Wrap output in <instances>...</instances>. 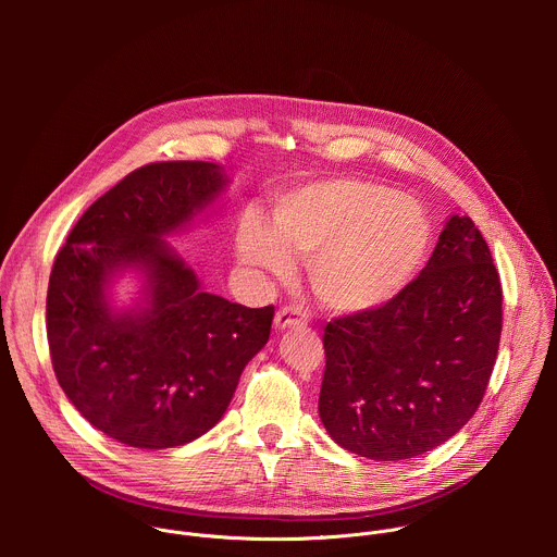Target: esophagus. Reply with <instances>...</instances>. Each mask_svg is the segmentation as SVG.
<instances>
[{"label": "esophagus", "mask_w": 557, "mask_h": 557, "mask_svg": "<svg viewBox=\"0 0 557 557\" xmlns=\"http://www.w3.org/2000/svg\"><path fill=\"white\" fill-rule=\"evenodd\" d=\"M275 331H284L288 326H306L308 324V317L301 308H295V306H284L275 312Z\"/></svg>", "instance_id": "obj_1"}]
</instances>
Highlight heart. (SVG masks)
I'll use <instances>...</instances> for the list:
<instances>
[{
    "label": "heart",
    "mask_w": 557,
    "mask_h": 557,
    "mask_svg": "<svg viewBox=\"0 0 557 557\" xmlns=\"http://www.w3.org/2000/svg\"><path fill=\"white\" fill-rule=\"evenodd\" d=\"M432 240L425 211L366 181L308 185L282 198L273 226L251 222L237 235L245 264L284 280L290 258L308 260V282L329 310L363 312L399 295Z\"/></svg>",
    "instance_id": "heart-1"
}]
</instances>
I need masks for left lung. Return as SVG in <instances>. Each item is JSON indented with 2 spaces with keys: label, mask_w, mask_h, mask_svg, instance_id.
<instances>
[{
  "label": "left lung",
  "mask_w": 557,
  "mask_h": 557,
  "mask_svg": "<svg viewBox=\"0 0 557 557\" xmlns=\"http://www.w3.org/2000/svg\"><path fill=\"white\" fill-rule=\"evenodd\" d=\"M503 288L467 215H451L425 269L383 306L324 329L320 419L344 449L406 460L479 410L500 346Z\"/></svg>",
  "instance_id": "obj_1"
}]
</instances>
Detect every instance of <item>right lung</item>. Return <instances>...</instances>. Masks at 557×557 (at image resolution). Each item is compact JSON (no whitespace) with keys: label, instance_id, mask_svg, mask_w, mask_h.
I'll use <instances>...</instances> for the list:
<instances>
[{"label":"right lung","instance_id":"1","mask_svg":"<svg viewBox=\"0 0 557 557\" xmlns=\"http://www.w3.org/2000/svg\"><path fill=\"white\" fill-rule=\"evenodd\" d=\"M226 185L224 170L205 161L145 165L78 218L54 260L46 329L57 381L90 425L123 445L165 449L207 434L269 342L273 306L202 290L165 240ZM125 270L141 275L144 297L119 311L109 288Z\"/></svg>","mask_w":557,"mask_h":557}]
</instances>
